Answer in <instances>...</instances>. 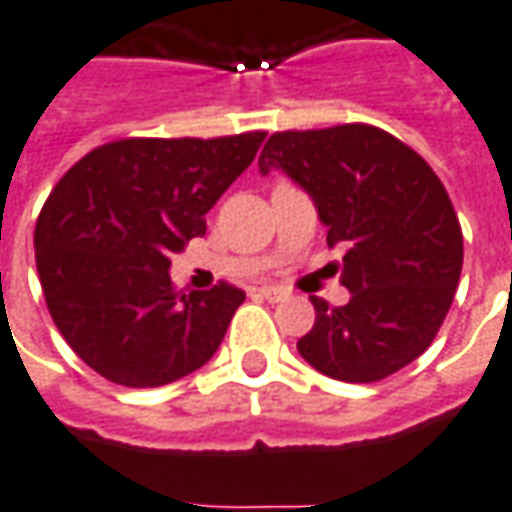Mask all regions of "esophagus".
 Wrapping results in <instances>:
<instances>
[{
	"instance_id": "esophagus-1",
	"label": "esophagus",
	"mask_w": 512,
	"mask_h": 512,
	"mask_svg": "<svg viewBox=\"0 0 512 512\" xmlns=\"http://www.w3.org/2000/svg\"><path fill=\"white\" fill-rule=\"evenodd\" d=\"M250 295H253V298H264V301H270V303H278L287 298V292L281 290V287H253Z\"/></svg>"
}]
</instances>
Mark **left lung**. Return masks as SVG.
Wrapping results in <instances>:
<instances>
[{
    "mask_svg": "<svg viewBox=\"0 0 512 512\" xmlns=\"http://www.w3.org/2000/svg\"><path fill=\"white\" fill-rule=\"evenodd\" d=\"M284 172L315 203L329 248H343L345 306L315 303L301 357L340 382H379L424 354L446 320L463 231L440 178L370 125L273 133L259 172Z\"/></svg>",
    "mask_w": 512,
    "mask_h": 512,
    "instance_id": "8db88e82",
    "label": "left lung"
}]
</instances>
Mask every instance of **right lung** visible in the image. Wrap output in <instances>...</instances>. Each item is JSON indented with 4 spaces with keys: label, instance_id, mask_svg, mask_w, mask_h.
I'll return each instance as SVG.
<instances>
[{
    "label": "right lung",
    "instance_id": "right-lung-1",
    "mask_svg": "<svg viewBox=\"0 0 512 512\" xmlns=\"http://www.w3.org/2000/svg\"><path fill=\"white\" fill-rule=\"evenodd\" d=\"M262 130L222 139H122L80 158L35 222L49 315L108 382L161 387L203 368L245 292L178 295L169 259L250 167Z\"/></svg>",
    "mask_w": 512,
    "mask_h": 512
}]
</instances>
